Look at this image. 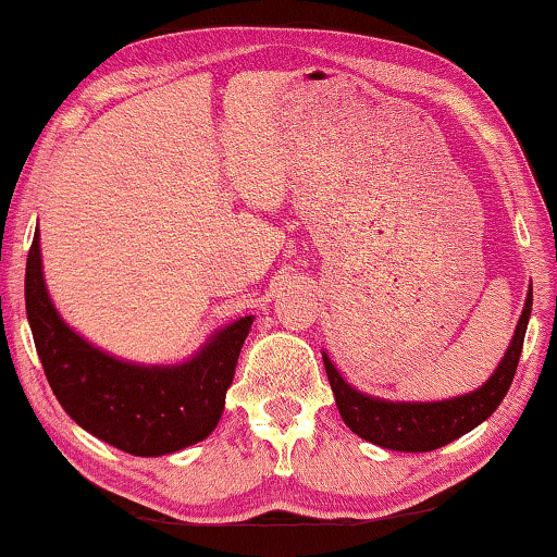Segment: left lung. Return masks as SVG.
<instances>
[{"instance_id": "8db88e82", "label": "left lung", "mask_w": 557, "mask_h": 557, "mask_svg": "<svg viewBox=\"0 0 557 557\" xmlns=\"http://www.w3.org/2000/svg\"><path fill=\"white\" fill-rule=\"evenodd\" d=\"M530 310H533V287L528 289L525 310H522L518 320L516 335H512L508 352L497 364L493 377L483 387L475 389V393L443 403H387L377 400V397H368L347 385L327 355H322L332 393H335L337 410L343 414L345 425L355 435L370 440V443L400 453L437 450V447L470 433L472 428H478L480 422L491 418L497 405L503 403V397L508 395L518 370Z\"/></svg>"}]
</instances>
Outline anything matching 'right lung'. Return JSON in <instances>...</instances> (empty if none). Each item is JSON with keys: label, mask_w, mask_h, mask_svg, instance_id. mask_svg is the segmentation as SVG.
Wrapping results in <instances>:
<instances>
[{"label": "right lung", "mask_w": 557, "mask_h": 557, "mask_svg": "<svg viewBox=\"0 0 557 557\" xmlns=\"http://www.w3.org/2000/svg\"><path fill=\"white\" fill-rule=\"evenodd\" d=\"M24 302L49 387L87 433L129 455L154 458L195 445L218 428L252 318L220 330L197 358L177 368L114 360L74 335L49 302L39 235L27 255Z\"/></svg>", "instance_id": "right-lung-1"}]
</instances>
